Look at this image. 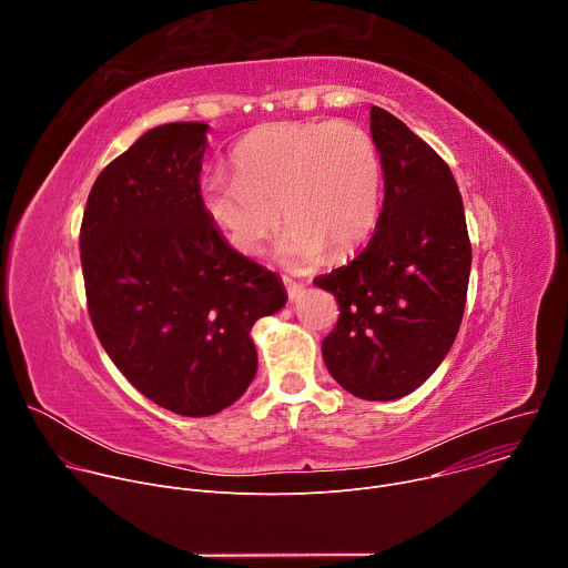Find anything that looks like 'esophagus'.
<instances>
[{
    "label": "esophagus",
    "mask_w": 568,
    "mask_h": 568,
    "mask_svg": "<svg viewBox=\"0 0 568 568\" xmlns=\"http://www.w3.org/2000/svg\"><path fill=\"white\" fill-rule=\"evenodd\" d=\"M283 283H285V290H287L290 298H296V296L303 292V283H298V281H292V278H283Z\"/></svg>",
    "instance_id": "34e87169"
}]
</instances>
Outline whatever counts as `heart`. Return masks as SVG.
Instances as JSON below:
<instances>
[{"instance_id":"obj_1","label":"heart","mask_w":568,"mask_h":568,"mask_svg":"<svg viewBox=\"0 0 568 568\" xmlns=\"http://www.w3.org/2000/svg\"><path fill=\"white\" fill-rule=\"evenodd\" d=\"M233 166L235 175L206 173L200 200L242 256H258L285 217L292 226L276 254L287 267L305 270L326 250L353 252L377 222L379 154L371 134L351 121L261 125L237 143Z\"/></svg>"}]
</instances>
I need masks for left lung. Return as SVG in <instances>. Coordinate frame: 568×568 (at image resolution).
<instances>
[{"label":"left lung","mask_w":568,"mask_h":568,"mask_svg":"<svg viewBox=\"0 0 568 568\" xmlns=\"http://www.w3.org/2000/svg\"><path fill=\"white\" fill-rule=\"evenodd\" d=\"M384 173L375 233L348 265L314 278L339 301L321 353L342 388L362 399L409 395L443 364L465 310L471 247L445 161L399 119L371 110Z\"/></svg>","instance_id":"obj_1"}]
</instances>
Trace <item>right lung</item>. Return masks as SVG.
Returning a JSON list of instances; mask_svg holds the SVG:
<instances>
[{"instance_id":"1","label":"right lung","mask_w":568,"mask_h":568,"mask_svg":"<svg viewBox=\"0 0 568 568\" xmlns=\"http://www.w3.org/2000/svg\"><path fill=\"white\" fill-rule=\"evenodd\" d=\"M206 123H166L97 178L80 226L94 331L159 407L204 418L247 390L252 328L287 303L274 272L237 254L200 200Z\"/></svg>"}]
</instances>
